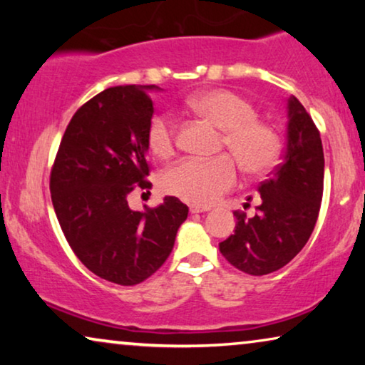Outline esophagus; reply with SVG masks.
<instances>
[{
	"label": "esophagus",
	"mask_w": 365,
	"mask_h": 365,
	"mask_svg": "<svg viewBox=\"0 0 365 365\" xmlns=\"http://www.w3.org/2000/svg\"><path fill=\"white\" fill-rule=\"evenodd\" d=\"M189 211H191V214H199V212H206V211H209V207H201V206H189Z\"/></svg>",
	"instance_id": "34e87169"
}]
</instances>
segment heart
I'll list each match as a JSON object with an SVG mask.
<instances>
[{
  "label": "heart",
  "mask_w": 365,
  "mask_h": 365,
  "mask_svg": "<svg viewBox=\"0 0 365 365\" xmlns=\"http://www.w3.org/2000/svg\"><path fill=\"white\" fill-rule=\"evenodd\" d=\"M189 109L221 129L219 148L229 149L251 176L266 173L276 161L279 138L269 124L259 121L251 103L226 89H211L187 99ZM148 143L159 158L176 148V124L171 114H156L148 126ZM237 181L236 164L226 154L212 159H182L163 174L164 191L184 201L209 206Z\"/></svg>",
  "instance_id": "b5f03b06"
}]
</instances>
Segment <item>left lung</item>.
<instances>
[{
	"mask_svg": "<svg viewBox=\"0 0 365 365\" xmlns=\"http://www.w3.org/2000/svg\"><path fill=\"white\" fill-rule=\"evenodd\" d=\"M261 204L247 217L236 211V231L219 242L234 267L264 276L291 262L311 237L324 191L319 129L296 96L287 99V141L282 163L257 187Z\"/></svg>",
	"mask_w": 365,
	"mask_h": 365,
	"instance_id": "1",
	"label": "left lung"
}]
</instances>
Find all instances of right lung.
<instances>
[{
  "instance_id": "obj_1",
  "label": "right lung",
  "mask_w": 365,
  "mask_h": 365,
  "mask_svg": "<svg viewBox=\"0 0 365 365\" xmlns=\"http://www.w3.org/2000/svg\"><path fill=\"white\" fill-rule=\"evenodd\" d=\"M158 86H114L74 113L54 159L49 191L64 237L93 274L119 286L153 276L173 251L189 209L166 196L133 211L128 196L148 181V126Z\"/></svg>"
}]
</instances>
